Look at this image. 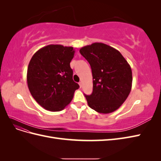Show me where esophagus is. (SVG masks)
<instances>
[{
	"label": "esophagus",
	"mask_w": 161,
	"mask_h": 161,
	"mask_svg": "<svg viewBox=\"0 0 161 161\" xmlns=\"http://www.w3.org/2000/svg\"><path fill=\"white\" fill-rule=\"evenodd\" d=\"M79 86H80V88H81V87H82V82H79Z\"/></svg>",
	"instance_id": "esophagus-1"
}]
</instances>
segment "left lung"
<instances>
[{"label":"left lung","instance_id":"1","mask_svg":"<svg viewBox=\"0 0 161 161\" xmlns=\"http://www.w3.org/2000/svg\"><path fill=\"white\" fill-rule=\"evenodd\" d=\"M80 54L89 62L92 75V92L85 95L87 103L101 114L118 109L131 89L132 72L130 64L115 48L93 43L80 48Z\"/></svg>","mask_w":161,"mask_h":161}]
</instances>
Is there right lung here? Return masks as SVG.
<instances>
[{"instance_id":"right-lung-1","label":"right lung","mask_w":161,"mask_h":161,"mask_svg":"<svg viewBox=\"0 0 161 161\" xmlns=\"http://www.w3.org/2000/svg\"><path fill=\"white\" fill-rule=\"evenodd\" d=\"M72 47L51 44L37 51L29 63L27 81L32 97L43 108L59 111L72 101L79 84L72 79Z\"/></svg>"}]
</instances>
